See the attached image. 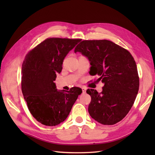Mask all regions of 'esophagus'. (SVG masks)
<instances>
[{
	"label": "esophagus",
	"instance_id": "esophagus-1",
	"mask_svg": "<svg viewBox=\"0 0 155 155\" xmlns=\"http://www.w3.org/2000/svg\"><path fill=\"white\" fill-rule=\"evenodd\" d=\"M82 91H83V93L84 94L86 93V91H87V89L85 88H82Z\"/></svg>",
	"mask_w": 155,
	"mask_h": 155
}]
</instances>
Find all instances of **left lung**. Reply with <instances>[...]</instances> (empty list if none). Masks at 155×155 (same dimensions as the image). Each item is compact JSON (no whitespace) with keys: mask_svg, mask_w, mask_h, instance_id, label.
I'll return each mask as SVG.
<instances>
[{"mask_svg":"<svg viewBox=\"0 0 155 155\" xmlns=\"http://www.w3.org/2000/svg\"><path fill=\"white\" fill-rule=\"evenodd\" d=\"M86 56L89 74L98 75L104 84L103 91L88 88L91 117L98 123L113 125L123 120L130 110L139 88L136 62L127 49L108 40H84L74 48Z\"/></svg>","mask_w":155,"mask_h":155,"instance_id":"1","label":"left lung"}]
</instances>
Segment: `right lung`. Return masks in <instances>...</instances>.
Masks as SVG:
<instances>
[{
  "instance_id": "add662e5",
  "label": "right lung",
  "mask_w": 155,
  "mask_h": 155,
  "mask_svg": "<svg viewBox=\"0 0 155 155\" xmlns=\"http://www.w3.org/2000/svg\"><path fill=\"white\" fill-rule=\"evenodd\" d=\"M81 39L48 38L26 55L22 64L21 88L31 114L46 126H56L68 116L81 88L58 91L54 83L68 52Z\"/></svg>"
}]
</instances>
